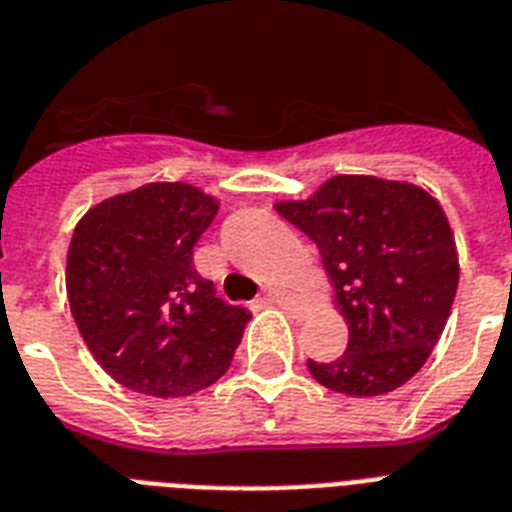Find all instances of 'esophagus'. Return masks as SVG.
<instances>
[{
    "label": "esophagus",
    "mask_w": 512,
    "mask_h": 512,
    "mask_svg": "<svg viewBox=\"0 0 512 512\" xmlns=\"http://www.w3.org/2000/svg\"><path fill=\"white\" fill-rule=\"evenodd\" d=\"M265 300H271V303H279V305L295 303V297L289 295V292H281V289H268V292H265Z\"/></svg>",
    "instance_id": "1"
}]
</instances>
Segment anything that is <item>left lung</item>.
Instances as JSON below:
<instances>
[{"mask_svg": "<svg viewBox=\"0 0 512 512\" xmlns=\"http://www.w3.org/2000/svg\"><path fill=\"white\" fill-rule=\"evenodd\" d=\"M319 247L348 324L335 361H308L329 390L382 396L428 361L452 311L460 260L444 209L420 185L337 175L311 199L279 201Z\"/></svg>", "mask_w": 512, "mask_h": 512, "instance_id": "obj_1", "label": "left lung"}]
</instances>
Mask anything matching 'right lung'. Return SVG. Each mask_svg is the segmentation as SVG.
Returning <instances> with one entry per match:
<instances>
[{
	"label": "right lung",
	"instance_id": "obj_1",
	"mask_svg": "<svg viewBox=\"0 0 512 512\" xmlns=\"http://www.w3.org/2000/svg\"><path fill=\"white\" fill-rule=\"evenodd\" d=\"M217 201L188 183H148L100 201L68 247L66 289L87 348L119 385L177 398L220 380L252 313L193 268Z\"/></svg>",
	"mask_w": 512,
	"mask_h": 512
}]
</instances>
